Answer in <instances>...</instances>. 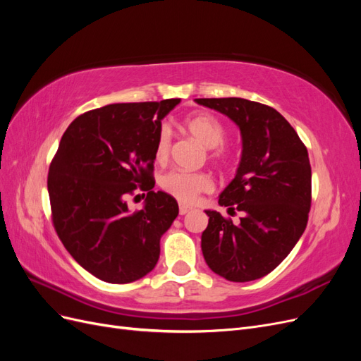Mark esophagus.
Instances as JSON below:
<instances>
[{
    "mask_svg": "<svg viewBox=\"0 0 361 361\" xmlns=\"http://www.w3.org/2000/svg\"><path fill=\"white\" fill-rule=\"evenodd\" d=\"M190 211H191L190 206H185V204H180V206H179V214H180V215H185V214L190 212Z\"/></svg>",
    "mask_w": 361,
    "mask_h": 361,
    "instance_id": "esophagus-1",
    "label": "esophagus"
}]
</instances>
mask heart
Wrapping results in <instances>:
<instances>
[{"instance_id": "1", "label": "heart", "mask_w": 361, "mask_h": 361, "mask_svg": "<svg viewBox=\"0 0 361 361\" xmlns=\"http://www.w3.org/2000/svg\"><path fill=\"white\" fill-rule=\"evenodd\" d=\"M185 128L207 149H215L223 145L226 130L220 120L211 114H195L185 120ZM171 149V129L162 125L158 130L155 143V158L159 162L167 161ZM214 157H220L215 152ZM161 188L180 203H194L199 194L212 188V179L204 173H190L174 170L161 178Z\"/></svg>"}]
</instances>
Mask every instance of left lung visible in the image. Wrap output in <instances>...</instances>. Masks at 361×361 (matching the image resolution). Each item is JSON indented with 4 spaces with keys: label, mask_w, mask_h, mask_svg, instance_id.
<instances>
[{
    "label": "left lung",
    "mask_w": 361,
    "mask_h": 361,
    "mask_svg": "<svg viewBox=\"0 0 361 361\" xmlns=\"http://www.w3.org/2000/svg\"><path fill=\"white\" fill-rule=\"evenodd\" d=\"M227 116L239 128L241 161L218 197L244 214L233 224L216 211L202 233L203 257L228 281H251L277 268L307 226L312 169L307 149L288 120L268 105L241 97L194 99Z\"/></svg>",
    "instance_id": "8db88e82"
}]
</instances>
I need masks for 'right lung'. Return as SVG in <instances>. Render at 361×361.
<instances>
[{"instance_id": "1", "label": "right lung", "mask_w": 361, "mask_h": 361, "mask_svg": "<svg viewBox=\"0 0 361 361\" xmlns=\"http://www.w3.org/2000/svg\"><path fill=\"white\" fill-rule=\"evenodd\" d=\"M180 99L111 104L76 117L63 134L48 173L52 221L63 245L92 276L135 281L155 268L159 241L179 214L155 187V143ZM140 185L148 195L130 213L126 197Z\"/></svg>"}]
</instances>
